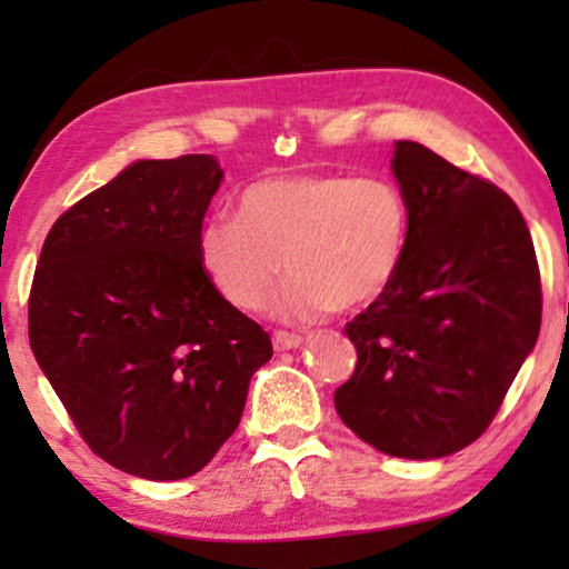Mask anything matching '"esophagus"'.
<instances>
[{
    "instance_id": "esophagus-1",
    "label": "esophagus",
    "mask_w": 569,
    "mask_h": 569,
    "mask_svg": "<svg viewBox=\"0 0 569 569\" xmlns=\"http://www.w3.org/2000/svg\"><path fill=\"white\" fill-rule=\"evenodd\" d=\"M271 341H274L277 352H287V349H298L302 345V337H298V333L274 331V337H271Z\"/></svg>"
}]
</instances>
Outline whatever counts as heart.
Instances as JSON below:
<instances>
[{"mask_svg":"<svg viewBox=\"0 0 569 569\" xmlns=\"http://www.w3.org/2000/svg\"><path fill=\"white\" fill-rule=\"evenodd\" d=\"M407 243V197L388 178L287 173L248 183L236 217L201 228L197 253L214 290L240 310L267 306L284 267L290 277L271 313L313 323L383 298Z\"/></svg>","mask_w":569,"mask_h":569,"instance_id":"obj_1","label":"heart"}]
</instances>
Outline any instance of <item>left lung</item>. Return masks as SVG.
I'll list each match as a JSON object with an SVG mask.
<instances>
[{"instance_id":"obj_1","label":"left lung","mask_w":569,"mask_h":569,"mask_svg":"<svg viewBox=\"0 0 569 569\" xmlns=\"http://www.w3.org/2000/svg\"><path fill=\"white\" fill-rule=\"evenodd\" d=\"M407 256L383 298L347 323L357 368L333 403L380 453L430 461L479 438L531 355L541 279L508 193L419 142H396Z\"/></svg>"}]
</instances>
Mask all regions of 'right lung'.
Instances as JSON below:
<instances>
[{
    "label": "right lung",
    "instance_id": "add662e5",
    "mask_svg": "<svg viewBox=\"0 0 569 569\" xmlns=\"http://www.w3.org/2000/svg\"><path fill=\"white\" fill-rule=\"evenodd\" d=\"M212 154L137 160L53 222L30 347L82 440L116 469L186 479L236 432L271 339L201 271Z\"/></svg>",
    "mask_w": 569,
    "mask_h": 569
}]
</instances>
